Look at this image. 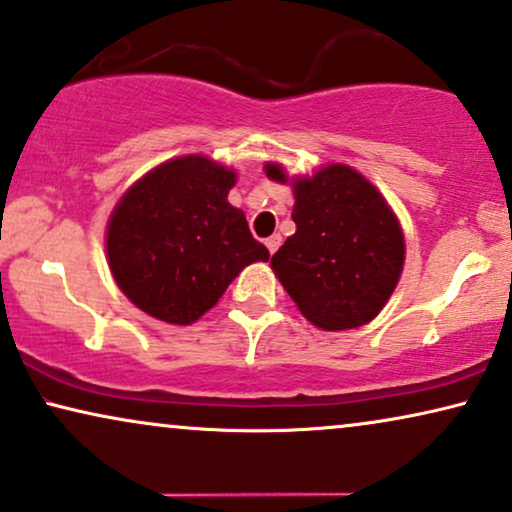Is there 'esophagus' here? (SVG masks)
I'll return each instance as SVG.
<instances>
[{
  "label": "esophagus",
  "instance_id": "1",
  "mask_svg": "<svg viewBox=\"0 0 512 512\" xmlns=\"http://www.w3.org/2000/svg\"><path fill=\"white\" fill-rule=\"evenodd\" d=\"M280 244H282V237L280 235H270L268 240H265V247H268L270 254H275V251L280 249Z\"/></svg>",
  "mask_w": 512,
  "mask_h": 512
}]
</instances>
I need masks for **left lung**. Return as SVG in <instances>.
Here are the masks:
<instances>
[{
  "label": "left lung",
  "instance_id": "obj_1",
  "mask_svg": "<svg viewBox=\"0 0 512 512\" xmlns=\"http://www.w3.org/2000/svg\"><path fill=\"white\" fill-rule=\"evenodd\" d=\"M265 176L289 183L296 232L270 268L308 322L324 331L357 329L393 296L404 268V232L386 197L348 164L291 176L277 162Z\"/></svg>",
  "mask_w": 512,
  "mask_h": 512
}]
</instances>
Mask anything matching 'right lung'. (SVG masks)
Returning a JSON list of instances; mask_svg holds the SVG:
<instances>
[{
  "instance_id": "obj_1",
  "label": "right lung",
  "mask_w": 512,
  "mask_h": 512,
  "mask_svg": "<svg viewBox=\"0 0 512 512\" xmlns=\"http://www.w3.org/2000/svg\"><path fill=\"white\" fill-rule=\"evenodd\" d=\"M235 169L207 155L157 164L119 197L105 230L117 287L167 324L197 322L247 265L270 254L228 192Z\"/></svg>"
}]
</instances>
